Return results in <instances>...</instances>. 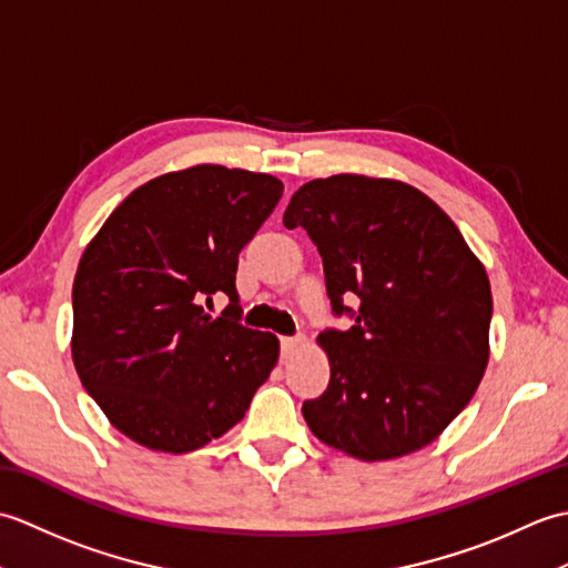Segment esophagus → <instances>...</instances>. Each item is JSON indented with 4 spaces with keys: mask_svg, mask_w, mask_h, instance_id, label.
Here are the masks:
<instances>
[{
    "mask_svg": "<svg viewBox=\"0 0 568 568\" xmlns=\"http://www.w3.org/2000/svg\"><path fill=\"white\" fill-rule=\"evenodd\" d=\"M300 344V336H281V348H283V356H287L291 352H295Z\"/></svg>",
    "mask_w": 568,
    "mask_h": 568,
    "instance_id": "1",
    "label": "esophagus"
}]
</instances>
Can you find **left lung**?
<instances>
[{
  "mask_svg": "<svg viewBox=\"0 0 568 568\" xmlns=\"http://www.w3.org/2000/svg\"><path fill=\"white\" fill-rule=\"evenodd\" d=\"M283 224L305 229L332 315L354 320L320 334L332 376L303 403L310 429L364 462L437 439L484 378L493 315L486 268L456 224L419 190L366 175L312 180Z\"/></svg>",
  "mask_w": 568,
  "mask_h": 568,
  "instance_id": "left-lung-1",
  "label": "left lung"
}]
</instances>
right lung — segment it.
<instances>
[{"label": "right lung", "mask_w": 568, "mask_h": 568, "mask_svg": "<svg viewBox=\"0 0 568 568\" xmlns=\"http://www.w3.org/2000/svg\"><path fill=\"white\" fill-rule=\"evenodd\" d=\"M283 183L195 165L141 185L84 248L72 285V361L112 425L185 454L246 415L277 361L271 332L241 324L239 253ZM226 294L222 318L203 312Z\"/></svg>", "instance_id": "right-lung-1"}]
</instances>
